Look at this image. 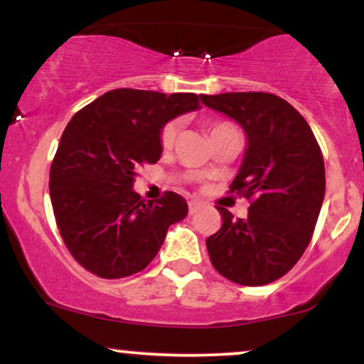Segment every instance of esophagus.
I'll return each instance as SVG.
<instances>
[{
  "mask_svg": "<svg viewBox=\"0 0 364 364\" xmlns=\"http://www.w3.org/2000/svg\"><path fill=\"white\" fill-rule=\"evenodd\" d=\"M202 205L200 200H188V214H193Z\"/></svg>",
  "mask_w": 364,
  "mask_h": 364,
  "instance_id": "obj_1",
  "label": "esophagus"
}]
</instances>
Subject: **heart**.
I'll use <instances>...</instances> for the list:
<instances>
[{"label": "heart", "instance_id": "obj_1", "mask_svg": "<svg viewBox=\"0 0 364 364\" xmlns=\"http://www.w3.org/2000/svg\"><path fill=\"white\" fill-rule=\"evenodd\" d=\"M220 125H224V124L210 125V135L214 134V132L219 129ZM177 132H178V120H171L162 127V130H160V135H159V141H160V145H162V149H171L172 147L173 141H176Z\"/></svg>", "mask_w": 364, "mask_h": 364}]
</instances>
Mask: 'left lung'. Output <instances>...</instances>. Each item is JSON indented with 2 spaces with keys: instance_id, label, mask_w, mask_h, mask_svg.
<instances>
[{
  "instance_id": "8db88e82",
  "label": "left lung",
  "mask_w": 364,
  "mask_h": 364,
  "mask_svg": "<svg viewBox=\"0 0 364 364\" xmlns=\"http://www.w3.org/2000/svg\"><path fill=\"white\" fill-rule=\"evenodd\" d=\"M205 107L242 127L247 149L230 192L251 200L247 217L224 207L207 237L212 266L225 279L264 286L289 272L313 237L326 188L319 144L291 103L264 92L200 95Z\"/></svg>"
}]
</instances>
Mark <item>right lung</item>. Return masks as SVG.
<instances>
[{"label":"right lung","instance_id":"1","mask_svg":"<svg viewBox=\"0 0 364 364\" xmlns=\"http://www.w3.org/2000/svg\"><path fill=\"white\" fill-rule=\"evenodd\" d=\"M196 93L117 88L78 110L61 135L50 168V197L61 239L80 266L103 279L140 272L187 215L176 192L145 200L135 168L162 155L168 120L197 110Z\"/></svg>","mask_w":364,"mask_h":364}]
</instances>
